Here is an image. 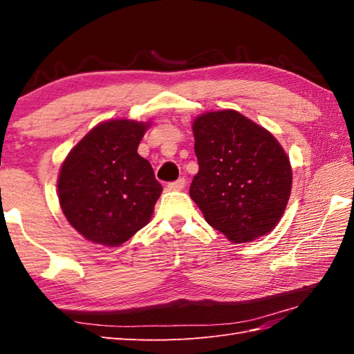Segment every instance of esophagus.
<instances>
[{"mask_svg":"<svg viewBox=\"0 0 354 354\" xmlns=\"http://www.w3.org/2000/svg\"><path fill=\"white\" fill-rule=\"evenodd\" d=\"M167 187H169V190H171V192H181V190H184V187H185V179L184 178L178 179V181H175V183H170Z\"/></svg>","mask_w":354,"mask_h":354,"instance_id":"34e87169","label":"esophagus"}]
</instances>
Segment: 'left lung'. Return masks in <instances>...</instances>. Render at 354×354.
<instances>
[{
    "instance_id": "1",
    "label": "left lung",
    "mask_w": 354,
    "mask_h": 354,
    "mask_svg": "<svg viewBox=\"0 0 354 354\" xmlns=\"http://www.w3.org/2000/svg\"><path fill=\"white\" fill-rule=\"evenodd\" d=\"M192 129L199 171L190 198L205 221L232 243L266 236L292 190L290 161L280 142L234 109L201 114Z\"/></svg>"
}]
</instances>
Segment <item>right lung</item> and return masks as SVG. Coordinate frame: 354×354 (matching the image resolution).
Listing matches in <instances>:
<instances>
[{
	"label": "right lung",
	"instance_id": "obj_1",
	"mask_svg": "<svg viewBox=\"0 0 354 354\" xmlns=\"http://www.w3.org/2000/svg\"><path fill=\"white\" fill-rule=\"evenodd\" d=\"M150 122L115 118L94 126L64 160L57 176L62 213L80 236L120 246L149 223L162 187L138 155Z\"/></svg>",
	"mask_w": 354,
	"mask_h": 354
}]
</instances>
